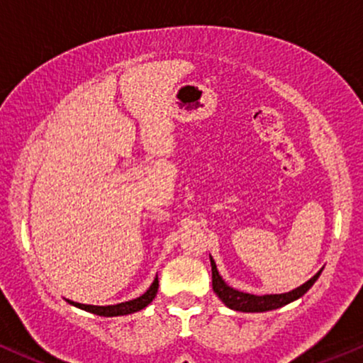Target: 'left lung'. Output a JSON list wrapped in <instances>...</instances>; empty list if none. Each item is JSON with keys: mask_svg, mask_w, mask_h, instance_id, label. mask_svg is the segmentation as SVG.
Wrapping results in <instances>:
<instances>
[{"mask_svg": "<svg viewBox=\"0 0 363 363\" xmlns=\"http://www.w3.org/2000/svg\"><path fill=\"white\" fill-rule=\"evenodd\" d=\"M211 259V269H213V290L216 295L219 296V300L223 301L228 308L236 310V311H245V313H261V311H269L281 308V306L291 303V301L298 300L305 295L306 291L313 286L316 279L322 274L323 268L315 274L313 278H310L308 281L301 284V286L295 288V290L288 293H278V295H253V293H245L240 290H235L233 286L224 281L221 274L218 272V266H216L213 256L209 255Z\"/></svg>", "mask_w": 363, "mask_h": 363, "instance_id": "1", "label": "left lung"}]
</instances>
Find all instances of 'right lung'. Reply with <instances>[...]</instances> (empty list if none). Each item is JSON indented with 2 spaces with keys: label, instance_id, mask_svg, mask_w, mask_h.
Masks as SVG:
<instances>
[{
  "label": "right lung",
  "instance_id": "add662e5",
  "mask_svg": "<svg viewBox=\"0 0 363 363\" xmlns=\"http://www.w3.org/2000/svg\"><path fill=\"white\" fill-rule=\"evenodd\" d=\"M159 290V279L157 274H155L152 284L149 286V290L140 295L139 298H134V300H128V301H122V303L117 305H107V306H99V305H85V303H77V301L68 300V303L77 306V308L90 311V313L99 315V316H123V315H130L135 313V311L144 310L150 301L154 300L155 295H157Z\"/></svg>",
  "mask_w": 363,
  "mask_h": 363
}]
</instances>
